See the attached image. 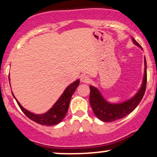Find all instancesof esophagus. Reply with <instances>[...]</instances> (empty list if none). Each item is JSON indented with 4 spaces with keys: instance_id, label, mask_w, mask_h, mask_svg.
<instances>
[{
    "instance_id": "obj_1",
    "label": "esophagus",
    "mask_w": 157,
    "mask_h": 157,
    "mask_svg": "<svg viewBox=\"0 0 157 157\" xmlns=\"http://www.w3.org/2000/svg\"><path fill=\"white\" fill-rule=\"evenodd\" d=\"M80 81L82 82H85V83H88V82H90V78L87 75H83L80 77Z\"/></svg>"
}]
</instances>
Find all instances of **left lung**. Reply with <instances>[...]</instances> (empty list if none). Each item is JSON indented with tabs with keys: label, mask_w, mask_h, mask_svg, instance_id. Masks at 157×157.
<instances>
[{
	"label": "left lung",
	"mask_w": 157,
	"mask_h": 157,
	"mask_svg": "<svg viewBox=\"0 0 157 157\" xmlns=\"http://www.w3.org/2000/svg\"><path fill=\"white\" fill-rule=\"evenodd\" d=\"M131 39L135 45L142 50L140 44L133 38L131 37ZM144 60V70L142 85L137 92L132 98H129L126 101L119 103L109 102L105 99L97 87L93 86H89L90 88L89 102L92 106L93 113L98 119L104 122L114 121L127 116L136 108L144 96L145 92L146 83H147V63H146L145 58Z\"/></svg>",
	"instance_id": "left-lung-1"
}]
</instances>
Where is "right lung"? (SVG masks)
<instances>
[{
  "mask_svg": "<svg viewBox=\"0 0 157 157\" xmlns=\"http://www.w3.org/2000/svg\"><path fill=\"white\" fill-rule=\"evenodd\" d=\"M9 81H10V76H9ZM79 84H80V80L78 79V80H75V82L71 83L69 86H68L63 94L58 98L57 101L53 105L52 107L42 114H35V113H31L29 110L26 109L18 102L13 92H12V94H13V96L14 97L21 109L30 119L41 125L53 126V125L58 124L64 119L68 110L71 98V96L73 95L74 92H75L76 89L78 86Z\"/></svg>",
  "mask_w": 157,
  "mask_h": 157,
  "instance_id": "obj_1",
  "label": "right lung"
}]
</instances>
